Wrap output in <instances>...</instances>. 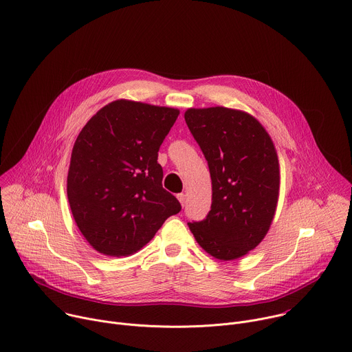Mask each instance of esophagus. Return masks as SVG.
I'll return each instance as SVG.
<instances>
[{
	"label": "esophagus",
	"mask_w": 352,
	"mask_h": 352,
	"mask_svg": "<svg viewBox=\"0 0 352 352\" xmlns=\"http://www.w3.org/2000/svg\"><path fill=\"white\" fill-rule=\"evenodd\" d=\"M177 197H178V200H179V204H181L182 206H185V204H186V195H185V193H178Z\"/></svg>",
	"instance_id": "34e87169"
}]
</instances>
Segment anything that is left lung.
<instances>
[{
    "label": "left lung",
    "instance_id": "1",
    "mask_svg": "<svg viewBox=\"0 0 352 352\" xmlns=\"http://www.w3.org/2000/svg\"><path fill=\"white\" fill-rule=\"evenodd\" d=\"M185 122L208 160L212 208L202 221L188 223L197 243L220 261L256 248L273 221L280 189L276 147L262 124L248 113L189 109Z\"/></svg>",
    "mask_w": 352,
    "mask_h": 352
}]
</instances>
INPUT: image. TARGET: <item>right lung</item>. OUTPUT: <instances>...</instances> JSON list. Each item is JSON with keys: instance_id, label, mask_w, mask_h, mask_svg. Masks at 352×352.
Wrapping results in <instances>:
<instances>
[{"instance_id": "add662e5", "label": "right lung", "mask_w": 352, "mask_h": 352, "mask_svg": "<svg viewBox=\"0 0 352 352\" xmlns=\"http://www.w3.org/2000/svg\"><path fill=\"white\" fill-rule=\"evenodd\" d=\"M178 116L177 109L117 100L78 135L67 193L78 228L97 252L132 255L181 212L178 199L163 188L157 163Z\"/></svg>"}]
</instances>
